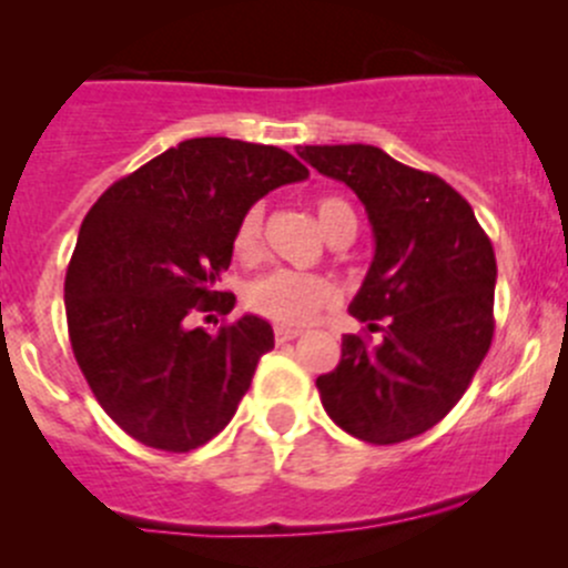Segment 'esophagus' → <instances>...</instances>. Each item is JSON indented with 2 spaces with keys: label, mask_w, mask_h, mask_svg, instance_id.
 I'll use <instances>...</instances> for the list:
<instances>
[{
  "label": "esophagus",
  "mask_w": 568,
  "mask_h": 568,
  "mask_svg": "<svg viewBox=\"0 0 568 568\" xmlns=\"http://www.w3.org/2000/svg\"><path fill=\"white\" fill-rule=\"evenodd\" d=\"M302 329H296V326H274V337H277L280 343L285 341H294V337H300Z\"/></svg>",
  "instance_id": "obj_1"
}]
</instances>
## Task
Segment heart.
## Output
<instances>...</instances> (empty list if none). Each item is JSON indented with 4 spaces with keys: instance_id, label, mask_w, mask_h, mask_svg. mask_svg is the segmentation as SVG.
Instances as JSON below:
<instances>
[{
    "instance_id": "heart-1",
    "label": "heart",
    "mask_w": 568,
    "mask_h": 568,
    "mask_svg": "<svg viewBox=\"0 0 568 568\" xmlns=\"http://www.w3.org/2000/svg\"><path fill=\"white\" fill-rule=\"evenodd\" d=\"M316 220L321 233L329 242L343 236L354 239V233H357V211L341 194H324L316 200ZM261 205H252L239 220L236 233H233V255L242 263L257 261V255H261ZM332 302H335V285L329 280L321 277V274L291 272V268L263 274L244 288V305L255 316L274 321L280 326L307 324Z\"/></svg>"
}]
</instances>
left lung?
I'll return each mask as SVG.
<instances>
[{"label": "left lung", "mask_w": 568, "mask_h": 568, "mask_svg": "<svg viewBox=\"0 0 568 568\" xmlns=\"http://www.w3.org/2000/svg\"><path fill=\"white\" fill-rule=\"evenodd\" d=\"M302 159L343 181L368 211L376 252L341 363L318 376L326 415L352 437L393 445L437 426L464 395L495 335L497 263L467 200L434 173L374 145H305Z\"/></svg>", "instance_id": "1"}]
</instances>
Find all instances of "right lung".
I'll list each match as a JSON object with an SVG mask.
<instances>
[{"label": "right lung", "instance_id": "add662e5", "mask_svg": "<svg viewBox=\"0 0 568 568\" xmlns=\"http://www.w3.org/2000/svg\"><path fill=\"white\" fill-rule=\"evenodd\" d=\"M311 175L274 145L197 136L120 178L95 200L65 274L73 357L95 400L148 448L186 454L214 439L274 348L268 321L220 332L194 313H231L216 291L244 211ZM211 318V316H209Z\"/></svg>", "mask_w": 568, "mask_h": 568}]
</instances>
